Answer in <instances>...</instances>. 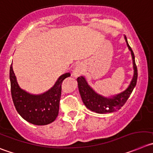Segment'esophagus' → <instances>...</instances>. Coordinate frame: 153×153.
Returning <instances> with one entry per match:
<instances>
[{
	"label": "esophagus",
	"instance_id": "obj_1",
	"mask_svg": "<svg viewBox=\"0 0 153 153\" xmlns=\"http://www.w3.org/2000/svg\"><path fill=\"white\" fill-rule=\"evenodd\" d=\"M81 72H82V68L79 65H78L75 67V68L72 71V75L74 77H78L81 73Z\"/></svg>",
	"mask_w": 153,
	"mask_h": 153
}]
</instances>
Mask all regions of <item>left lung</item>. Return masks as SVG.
Masks as SVG:
<instances>
[{
	"instance_id": "1",
	"label": "left lung",
	"mask_w": 153,
	"mask_h": 153,
	"mask_svg": "<svg viewBox=\"0 0 153 153\" xmlns=\"http://www.w3.org/2000/svg\"><path fill=\"white\" fill-rule=\"evenodd\" d=\"M125 39L127 46L128 47V49L131 53L133 68H134V76L131 80V84L125 91L116 94L115 96H112V97H105L95 92L89 86L85 77L81 76L77 78L78 91H79L81 100L83 101L85 106L93 112L100 114H105L118 110L125 105L126 101L131 96L134 87L136 86L137 81V68L135 63L134 54L128 44L126 36H125Z\"/></svg>"
}]
</instances>
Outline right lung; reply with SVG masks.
Returning a JSON list of instances; mask_svg holds the SVG:
<instances>
[{
	"label": "right lung",
	"mask_w": 153,
	"mask_h": 153,
	"mask_svg": "<svg viewBox=\"0 0 153 153\" xmlns=\"http://www.w3.org/2000/svg\"><path fill=\"white\" fill-rule=\"evenodd\" d=\"M70 73L61 75L55 85L41 94H31L20 88L17 83L12 65L10 68L11 95L18 113L29 123L46 125L56 118L59 113L61 97V85Z\"/></svg>",
	"instance_id": "obj_1"
}]
</instances>
